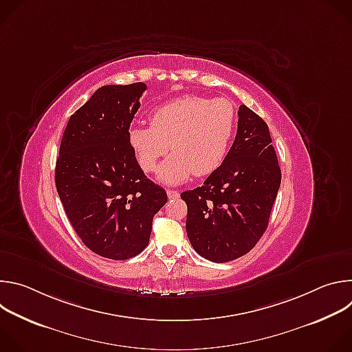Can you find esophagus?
Wrapping results in <instances>:
<instances>
[{
	"label": "esophagus",
	"instance_id": "34e87169",
	"mask_svg": "<svg viewBox=\"0 0 352 352\" xmlns=\"http://www.w3.org/2000/svg\"><path fill=\"white\" fill-rule=\"evenodd\" d=\"M167 195H168V199H177V197L179 196V192H178V190L168 189V190H167Z\"/></svg>",
	"mask_w": 352,
	"mask_h": 352
}]
</instances>
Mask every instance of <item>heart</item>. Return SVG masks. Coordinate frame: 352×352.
Returning <instances> with one entry per match:
<instances>
[{"instance_id": "heart-1", "label": "heart", "mask_w": 352, "mask_h": 352, "mask_svg": "<svg viewBox=\"0 0 352 352\" xmlns=\"http://www.w3.org/2000/svg\"><path fill=\"white\" fill-rule=\"evenodd\" d=\"M148 122L128 129V143L136 162L143 171L153 173L171 148L157 179L166 185H179L193 174L209 175L224 163L238 114L226 97L181 96L155 107Z\"/></svg>"}]
</instances>
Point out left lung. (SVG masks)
Wrapping results in <instances>:
<instances>
[{
	"label": "left lung",
	"mask_w": 352,
	"mask_h": 352,
	"mask_svg": "<svg viewBox=\"0 0 352 352\" xmlns=\"http://www.w3.org/2000/svg\"><path fill=\"white\" fill-rule=\"evenodd\" d=\"M224 163L202 186L181 193L186 234L196 252L214 263L246 255L267 228L281 171L267 124L245 104Z\"/></svg>",
	"instance_id": "8db88e82"
}]
</instances>
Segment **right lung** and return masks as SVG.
I'll return each mask as SVG.
<instances>
[{
    "label": "right lung",
    "instance_id": "1",
    "mask_svg": "<svg viewBox=\"0 0 352 352\" xmlns=\"http://www.w3.org/2000/svg\"><path fill=\"white\" fill-rule=\"evenodd\" d=\"M142 82L98 87L64 131L56 186L69 223L91 252L126 261L147 246L167 192L150 181L128 143Z\"/></svg>",
    "mask_w": 352,
    "mask_h": 352
}]
</instances>
